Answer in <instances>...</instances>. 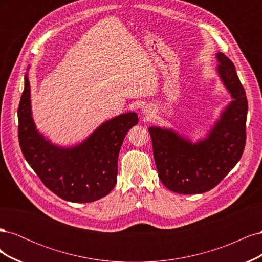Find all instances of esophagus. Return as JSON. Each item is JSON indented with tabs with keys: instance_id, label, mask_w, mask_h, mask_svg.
Returning <instances> with one entry per match:
<instances>
[{
	"instance_id": "1",
	"label": "esophagus",
	"mask_w": 262,
	"mask_h": 262,
	"mask_svg": "<svg viewBox=\"0 0 262 262\" xmlns=\"http://www.w3.org/2000/svg\"><path fill=\"white\" fill-rule=\"evenodd\" d=\"M144 112H145V114H150V108L146 107V108L144 109Z\"/></svg>"
}]
</instances>
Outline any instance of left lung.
<instances>
[{
    "label": "left lung",
    "mask_w": 262,
    "mask_h": 262,
    "mask_svg": "<svg viewBox=\"0 0 262 262\" xmlns=\"http://www.w3.org/2000/svg\"><path fill=\"white\" fill-rule=\"evenodd\" d=\"M222 81L234 100L208 139L191 144L176 133L149 128L156 168L163 185L176 193H203L217 186L238 163L246 144L248 101L235 66L217 53Z\"/></svg>",
    "instance_id": "obj_1"
}]
</instances>
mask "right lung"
Masks as SVG:
<instances>
[{
    "label": "right lung",
    "mask_w": 262,
    "mask_h": 262,
    "mask_svg": "<svg viewBox=\"0 0 262 262\" xmlns=\"http://www.w3.org/2000/svg\"><path fill=\"white\" fill-rule=\"evenodd\" d=\"M17 115L21 153L53 193L70 202L87 203L100 199L114 189L119 152L125 134L138 123L136 113L123 114L102 123L80 145L60 148L50 144L36 130L26 75Z\"/></svg>",
    "instance_id": "right-lung-1"
}]
</instances>
